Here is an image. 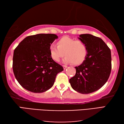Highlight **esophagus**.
Returning a JSON list of instances; mask_svg holds the SVG:
<instances>
[{
  "label": "esophagus",
  "instance_id": "obj_1",
  "mask_svg": "<svg viewBox=\"0 0 124 124\" xmlns=\"http://www.w3.org/2000/svg\"><path fill=\"white\" fill-rule=\"evenodd\" d=\"M63 66V67H64V70H65L66 69V68H67V67L66 65H63V66Z\"/></svg>",
  "mask_w": 124,
  "mask_h": 124
}]
</instances>
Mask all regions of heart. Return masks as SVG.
I'll list each match as a JSON object with an SVG mask.
<instances>
[{
	"label": "heart",
	"mask_w": 124,
	"mask_h": 124,
	"mask_svg": "<svg viewBox=\"0 0 124 124\" xmlns=\"http://www.w3.org/2000/svg\"><path fill=\"white\" fill-rule=\"evenodd\" d=\"M57 46L50 45V56L56 62H59L65 55L64 62L79 65L84 61L87 54V47L84 42L69 37H64L57 41Z\"/></svg>",
	"instance_id": "1"
}]
</instances>
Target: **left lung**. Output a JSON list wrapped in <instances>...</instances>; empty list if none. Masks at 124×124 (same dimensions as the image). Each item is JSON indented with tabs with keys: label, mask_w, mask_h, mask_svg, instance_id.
I'll use <instances>...</instances> for the list:
<instances>
[{
	"label": "left lung",
	"mask_w": 124,
	"mask_h": 124,
	"mask_svg": "<svg viewBox=\"0 0 124 124\" xmlns=\"http://www.w3.org/2000/svg\"><path fill=\"white\" fill-rule=\"evenodd\" d=\"M79 39L85 43L87 54L81 64L75 67L76 73L70 79L73 89L81 94H90L107 82L111 70V50L103 40L90 34H81Z\"/></svg>",
	"instance_id": "8db88e82"
}]
</instances>
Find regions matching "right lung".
I'll return each mask as SVG.
<instances>
[{"label": "right lung", "instance_id": "obj_1", "mask_svg": "<svg viewBox=\"0 0 124 124\" xmlns=\"http://www.w3.org/2000/svg\"><path fill=\"white\" fill-rule=\"evenodd\" d=\"M58 36L39 34L26 37L14 51L13 70L16 79L26 90L41 93L54 85L62 65L50 56L49 48Z\"/></svg>", "mask_w": 124, "mask_h": 124}]
</instances>
